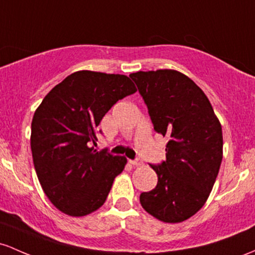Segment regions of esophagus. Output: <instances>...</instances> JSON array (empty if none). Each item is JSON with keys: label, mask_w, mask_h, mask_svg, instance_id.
Wrapping results in <instances>:
<instances>
[{"label": "esophagus", "mask_w": 255, "mask_h": 255, "mask_svg": "<svg viewBox=\"0 0 255 255\" xmlns=\"http://www.w3.org/2000/svg\"><path fill=\"white\" fill-rule=\"evenodd\" d=\"M129 163L133 164V166H141L142 161H141V159H139V158H136V159H129Z\"/></svg>", "instance_id": "obj_1"}]
</instances>
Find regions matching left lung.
<instances>
[{
	"label": "left lung",
	"instance_id": "obj_1",
	"mask_svg": "<svg viewBox=\"0 0 255 255\" xmlns=\"http://www.w3.org/2000/svg\"><path fill=\"white\" fill-rule=\"evenodd\" d=\"M135 82L153 129L168 138L166 161L150 164L157 185L140 195L147 213L163 223H181L197 213L219 173L222 125L208 98L191 78L177 70L138 71Z\"/></svg>",
	"mask_w": 255,
	"mask_h": 255
}]
</instances>
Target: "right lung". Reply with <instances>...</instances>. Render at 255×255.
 <instances>
[{"instance_id": "1", "label": "right lung", "mask_w": 255, "mask_h": 255, "mask_svg": "<svg viewBox=\"0 0 255 255\" xmlns=\"http://www.w3.org/2000/svg\"><path fill=\"white\" fill-rule=\"evenodd\" d=\"M125 75L76 71L44 97L31 123L36 174L63 213L85 217L104 205L127 158L97 151L98 126L120 99L135 93Z\"/></svg>"}]
</instances>
